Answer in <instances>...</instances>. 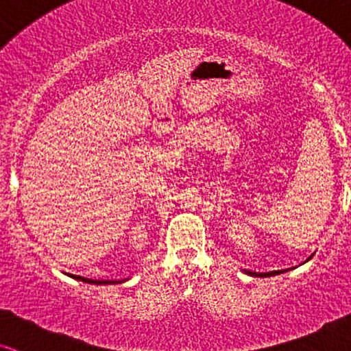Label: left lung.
<instances>
[{
	"label": "left lung",
	"instance_id": "8db88e82",
	"mask_svg": "<svg viewBox=\"0 0 351 351\" xmlns=\"http://www.w3.org/2000/svg\"><path fill=\"white\" fill-rule=\"evenodd\" d=\"M245 274L247 275H250V276H274V275H280V274H283V271H287V270H275V271H267V274H257V271H250V270H244Z\"/></svg>",
	"mask_w": 351,
	"mask_h": 351
}]
</instances>
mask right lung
I'll list each match as a JSON object with an SVG mask.
<instances>
[{"mask_svg": "<svg viewBox=\"0 0 351 351\" xmlns=\"http://www.w3.org/2000/svg\"><path fill=\"white\" fill-rule=\"evenodd\" d=\"M73 278L84 281V283H93V285H114V283H122L125 280H90V278H84V276H77L73 275Z\"/></svg>", "mask_w": 351, "mask_h": 351, "instance_id": "right-lung-1", "label": "right lung"}]
</instances>
